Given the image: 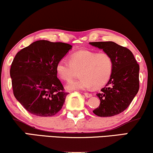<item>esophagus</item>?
Here are the masks:
<instances>
[{"mask_svg": "<svg viewBox=\"0 0 153 153\" xmlns=\"http://www.w3.org/2000/svg\"><path fill=\"white\" fill-rule=\"evenodd\" d=\"M84 95H85V96L86 97H92V94H91V93H85Z\"/></svg>", "mask_w": 153, "mask_h": 153, "instance_id": "obj_1", "label": "esophagus"}]
</instances>
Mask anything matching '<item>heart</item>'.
Instances as JSON below:
<instances>
[{
    "mask_svg": "<svg viewBox=\"0 0 153 153\" xmlns=\"http://www.w3.org/2000/svg\"><path fill=\"white\" fill-rule=\"evenodd\" d=\"M78 80H72L66 85L69 91L89 90L93 86L100 88L108 83L113 71L111 56L105 52L82 50L75 52L71 60L62 58L56 64V73L60 78L69 81L74 76L75 70H80Z\"/></svg>",
    "mask_w": 153,
    "mask_h": 153,
    "instance_id": "1",
    "label": "heart"
}]
</instances>
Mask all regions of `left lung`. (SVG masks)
I'll use <instances>...</instances> for the list:
<instances>
[{"label":"left lung","instance_id":"1","mask_svg":"<svg viewBox=\"0 0 153 153\" xmlns=\"http://www.w3.org/2000/svg\"><path fill=\"white\" fill-rule=\"evenodd\" d=\"M89 43L108 53L113 61L111 78L97 94L100 103L93 113L99 117L118 115L127 109L139 91V64L129 49L114 42Z\"/></svg>","mask_w":153,"mask_h":153}]
</instances>
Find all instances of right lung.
<instances>
[{
	"label": "right lung",
	"instance_id": "1",
	"mask_svg": "<svg viewBox=\"0 0 153 153\" xmlns=\"http://www.w3.org/2000/svg\"><path fill=\"white\" fill-rule=\"evenodd\" d=\"M71 48L61 42L37 40L15 56L10 70L13 91L27 112L50 117L61 110L68 93L57 78L56 67Z\"/></svg>",
	"mask_w": 153,
	"mask_h": 153
}]
</instances>
